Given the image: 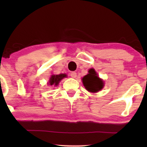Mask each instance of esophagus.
Segmentation results:
<instances>
[{
  "label": "esophagus",
  "instance_id": "obj_1",
  "mask_svg": "<svg viewBox=\"0 0 147 147\" xmlns=\"http://www.w3.org/2000/svg\"><path fill=\"white\" fill-rule=\"evenodd\" d=\"M70 77H72V78H76L77 77V73L75 72H72L70 73Z\"/></svg>",
  "mask_w": 147,
  "mask_h": 147
}]
</instances>
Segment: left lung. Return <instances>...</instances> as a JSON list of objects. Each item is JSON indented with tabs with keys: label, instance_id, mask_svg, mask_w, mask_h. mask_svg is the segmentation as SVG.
I'll list each match as a JSON object with an SVG mask.
<instances>
[{
	"label": "left lung",
	"instance_id": "8db88e82",
	"mask_svg": "<svg viewBox=\"0 0 147 147\" xmlns=\"http://www.w3.org/2000/svg\"><path fill=\"white\" fill-rule=\"evenodd\" d=\"M84 86L86 89L91 92H97L102 90L104 86L103 81L101 80L97 76L93 68L89 70L88 74L84 76L82 79Z\"/></svg>",
	"mask_w": 147,
	"mask_h": 147
}]
</instances>
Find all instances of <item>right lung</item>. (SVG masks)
<instances>
[{
  "instance_id": "obj_1",
  "label": "right lung",
  "mask_w": 147,
  "mask_h": 147,
  "mask_svg": "<svg viewBox=\"0 0 147 147\" xmlns=\"http://www.w3.org/2000/svg\"><path fill=\"white\" fill-rule=\"evenodd\" d=\"M64 77H66L65 74H60V75H52L49 80L48 84L51 86H57L60 81Z\"/></svg>"
}]
</instances>
